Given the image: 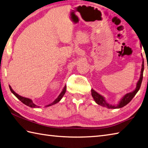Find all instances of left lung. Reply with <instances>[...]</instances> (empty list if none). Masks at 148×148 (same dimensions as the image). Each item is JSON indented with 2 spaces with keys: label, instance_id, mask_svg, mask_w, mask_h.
Instances as JSON below:
<instances>
[{
  "label": "left lung",
  "instance_id": "left-lung-1",
  "mask_svg": "<svg viewBox=\"0 0 148 148\" xmlns=\"http://www.w3.org/2000/svg\"><path fill=\"white\" fill-rule=\"evenodd\" d=\"M143 72H144V59H143L142 69H141V71H140V78L137 83L136 89H135L134 91H132V92L125 94V95L122 97L121 99L119 100V102L116 105L109 104V103H108L106 102L104 97H103L102 95H100L99 93H97L96 91H95L93 89H92V95L93 97L94 100H95V102L97 103V104L103 107H106V108L108 109H119L125 106L131 101L132 99L135 97V95H136V93H137L138 91L139 90L141 83H142V81H143Z\"/></svg>",
  "mask_w": 148,
  "mask_h": 148
}]
</instances>
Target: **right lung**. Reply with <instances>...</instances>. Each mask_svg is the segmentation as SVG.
<instances>
[{
    "label": "right lung",
    "mask_w": 148,
    "mask_h": 148,
    "mask_svg": "<svg viewBox=\"0 0 148 148\" xmlns=\"http://www.w3.org/2000/svg\"><path fill=\"white\" fill-rule=\"evenodd\" d=\"M9 88H10L11 92L12 93H13L14 95L16 96V97H17V98L19 100H20L22 103H23L24 104H25L26 106H29V107H30V108H39V106L36 105L35 103L33 102L32 100H31L30 99L26 98V97H22V96H20V95H18V93H16L12 89V88H11V86L10 85H9ZM65 92H66V85L64 86V88H63L62 92L60 93V95H58V97H57V98H56L52 103H49V104L46 106V107H49V106H51L52 105H54V104H55V103H58V102L60 101V100L62 99L63 96L65 95Z\"/></svg>",
    "instance_id": "1"
}]
</instances>
